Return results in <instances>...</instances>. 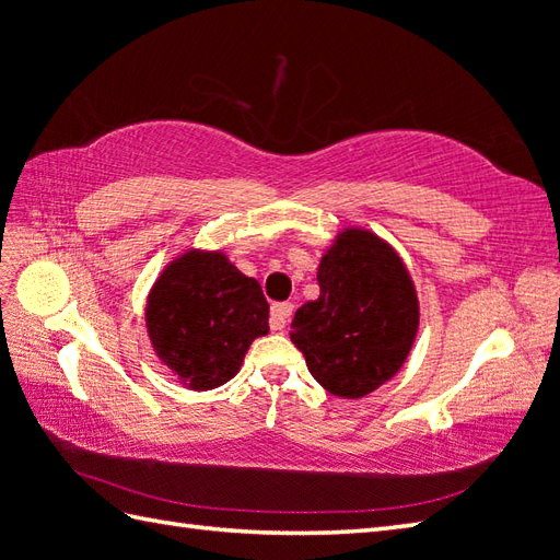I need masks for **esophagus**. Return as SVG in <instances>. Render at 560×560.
<instances>
[{
  "instance_id": "esophagus-1",
  "label": "esophagus",
  "mask_w": 560,
  "mask_h": 560,
  "mask_svg": "<svg viewBox=\"0 0 560 560\" xmlns=\"http://www.w3.org/2000/svg\"><path fill=\"white\" fill-rule=\"evenodd\" d=\"M291 315H293V305L291 303H275V305H271V315H269L271 331H281Z\"/></svg>"
}]
</instances>
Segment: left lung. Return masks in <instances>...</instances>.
I'll use <instances>...</instances> for the list:
<instances>
[{"instance_id":"left-lung-1","label":"left lung","mask_w":560,"mask_h":560,"mask_svg":"<svg viewBox=\"0 0 560 560\" xmlns=\"http://www.w3.org/2000/svg\"><path fill=\"white\" fill-rule=\"evenodd\" d=\"M319 298L298 307L291 341L334 396L360 398L400 370L420 310L398 255L370 231L348 229L322 257Z\"/></svg>"}]
</instances>
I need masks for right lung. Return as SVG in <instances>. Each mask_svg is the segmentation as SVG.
<instances>
[{"mask_svg": "<svg viewBox=\"0 0 560 560\" xmlns=\"http://www.w3.org/2000/svg\"><path fill=\"white\" fill-rule=\"evenodd\" d=\"M154 353L195 392L226 384L257 336L269 331L259 283L221 253H186L164 269L148 298Z\"/></svg>", "mask_w": 560, "mask_h": 560, "instance_id": "right-lung-1", "label": "right lung"}]
</instances>
